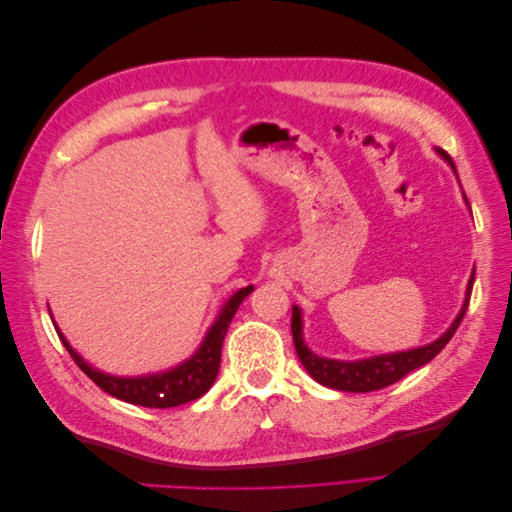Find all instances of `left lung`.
<instances>
[{
  "label": "left lung",
  "mask_w": 512,
  "mask_h": 512,
  "mask_svg": "<svg viewBox=\"0 0 512 512\" xmlns=\"http://www.w3.org/2000/svg\"><path fill=\"white\" fill-rule=\"evenodd\" d=\"M440 156L451 164L455 170V164L451 156L444 149H438ZM457 175V170H455ZM468 203V198H466ZM472 284H474V273L468 282V292H466V301H463V307L455 322L451 324L444 335H440L436 342H431L421 348H412L406 352H395V354H380V356H371V359L363 361H335V359H322V356L314 354L303 342V322H301V309L294 305L292 307V339H294V350H297L299 359L303 367L309 371L316 382L322 386H329V389L335 391H350V393H369V391H378L384 389V386H391L397 380L408 376L410 371L427 365L433 356L440 354V350L451 342V337L455 335L457 327L461 324L463 316L468 312V303H470V294H472Z\"/></svg>",
  "instance_id": "left-lung-1"
}]
</instances>
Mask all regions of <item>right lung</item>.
<instances>
[{
  "instance_id": "right-lung-1",
  "label": "right lung",
  "mask_w": 512,
  "mask_h": 512,
  "mask_svg": "<svg viewBox=\"0 0 512 512\" xmlns=\"http://www.w3.org/2000/svg\"><path fill=\"white\" fill-rule=\"evenodd\" d=\"M252 290H254L252 286H245L232 294L228 303L222 307L218 320H215L213 327L209 329L203 346H200L196 350V354L190 356L188 361H183L181 365L164 371V374L136 376V378H117V376L102 374V371L85 363L83 356L68 344L64 333L57 329V324H55V331L61 339V344H64L66 350L70 352L74 363L79 365L85 374L108 395H113L121 401H128V404H134V406L175 408V406L188 404V401L203 397L211 389V384L220 371L222 344H224V337L228 331V324H230L232 316L237 314L241 301Z\"/></svg>"
}]
</instances>
